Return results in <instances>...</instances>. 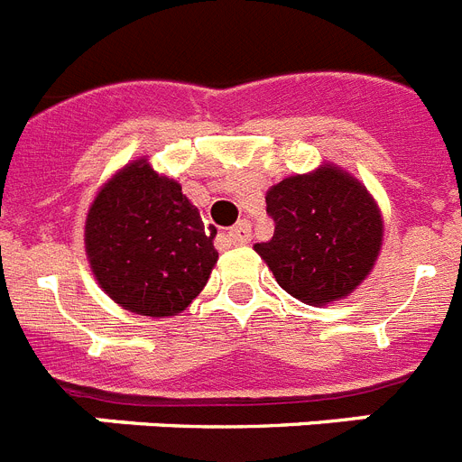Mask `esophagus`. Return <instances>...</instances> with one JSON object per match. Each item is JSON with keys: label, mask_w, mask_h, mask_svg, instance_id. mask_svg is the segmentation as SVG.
Returning <instances> with one entry per match:
<instances>
[{"label": "esophagus", "mask_w": 462, "mask_h": 462, "mask_svg": "<svg viewBox=\"0 0 462 462\" xmlns=\"http://www.w3.org/2000/svg\"><path fill=\"white\" fill-rule=\"evenodd\" d=\"M226 240H228V243H231V245H247V243H250V240H252L250 222H245V219H243V222H238V224H236V226L228 228V231H226Z\"/></svg>", "instance_id": "obj_1"}]
</instances>
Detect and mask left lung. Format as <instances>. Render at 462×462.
<instances>
[{
    "label": "left lung",
    "mask_w": 462,
    "mask_h": 462,
    "mask_svg": "<svg viewBox=\"0 0 462 462\" xmlns=\"http://www.w3.org/2000/svg\"><path fill=\"white\" fill-rule=\"evenodd\" d=\"M273 238L254 252L278 285L309 306L341 301L365 282L383 245V215L365 184L334 163L266 191Z\"/></svg>",
    "instance_id": "1"
}]
</instances>
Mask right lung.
I'll return each instance as SVG.
<instances>
[{
	"label": "right lung",
	"mask_w": 462,
	"mask_h": 462,
	"mask_svg": "<svg viewBox=\"0 0 462 462\" xmlns=\"http://www.w3.org/2000/svg\"><path fill=\"white\" fill-rule=\"evenodd\" d=\"M215 226H205L182 184L147 156L114 172L90 203L84 245L102 291L149 318L187 310L215 269Z\"/></svg>",
	"instance_id": "obj_1"
}]
</instances>
